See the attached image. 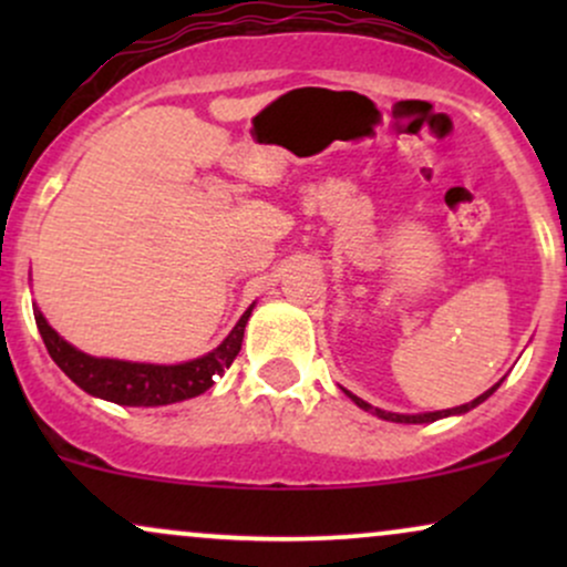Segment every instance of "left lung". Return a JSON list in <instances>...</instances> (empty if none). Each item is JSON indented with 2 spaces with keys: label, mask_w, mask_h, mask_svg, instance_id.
Masks as SVG:
<instances>
[{
  "label": "left lung",
  "mask_w": 567,
  "mask_h": 567,
  "mask_svg": "<svg viewBox=\"0 0 567 567\" xmlns=\"http://www.w3.org/2000/svg\"><path fill=\"white\" fill-rule=\"evenodd\" d=\"M501 386V381L496 383V386H491L487 389L485 394H480L477 400H472V402H466V405H458V408H451V410H437V413H419V415H402V413H386V410H379V408H373V405H368L365 400H360V396H354V394H349L351 400H354V405H360L362 410H368V413H373V415H379V419H383V421H394V424H432V421H437V419H445V415H458V413H470L472 408H477L480 402H485L487 396H491L493 392H496V389Z\"/></svg>",
  "instance_id": "obj_1"
}]
</instances>
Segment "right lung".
<instances>
[{
  "label": "right lung",
  "instance_id": "right-lung-1",
  "mask_svg": "<svg viewBox=\"0 0 567 567\" xmlns=\"http://www.w3.org/2000/svg\"><path fill=\"white\" fill-rule=\"evenodd\" d=\"M252 306L239 317V322L234 324V330L224 338V343L218 349H213L210 354L197 357L192 362H181V365H146V362H122L90 357L71 347L69 341H63L50 328L39 309L34 311V320L39 336H42L44 347H48L55 365L76 386L84 389V392L101 396V400L116 402V405L157 408L188 400V396H197L213 386V375L224 373L234 362V357L239 354V349H243L245 324L250 320Z\"/></svg>",
  "mask_w": 567,
  "mask_h": 567
}]
</instances>
